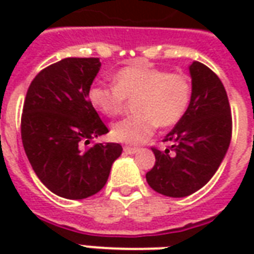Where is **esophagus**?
<instances>
[{
	"instance_id": "esophagus-1",
	"label": "esophagus",
	"mask_w": 254,
	"mask_h": 254,
	"mask_svg": "<svg viewBox=\"0 0 254 254\" xmlns=\"http://www.w3.org/2000/svg\"><path fill=\"white\" fill-rule=\"evenodd\" d=\"M137 151H138L137 147H130V145H125V147H124V152H125V154L132 155V154H136Z\"/></svg>"
}]
</instances>
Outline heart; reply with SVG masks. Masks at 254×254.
Here are the masks:
<instances>
[{
  "label": "heart",
  "instance_id": "1",
  "mask_svg": "<svg viewBox=\"0 0 254 254\" xmlns=\"http://www.w3.org/2000/svg\"><path fill=\"white\" fill-rule=\"evenodd\" d=\"M114 85L94 84L88 99L100 114L117 117L134 100L137 114L113 125L111 137L121 143L145 141L156 127H170L187 114L193 98V83L185 73H170L145 65H130L120 69Z\"/></svg>",
  "mask_w": 254,
  "mask_h": 254
}]
</instances>
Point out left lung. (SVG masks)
<instances>
[{
	"instance_id": "obj_1",
	"label": "left lung",
	"mask_w": 254,
	"mask_h": 254,
	"mask_svg": "<svg viewBox=\"0 0 254 254\" xmlns=\"http://www.w3.org/2000/svg\"><path fill=\"white\" fill-rule=\"evenodd\" d=\"M193 98L187 114L165 137V151L152 147L155 165L145 174L155 191L187 197L201 189L227 152L233 118L227 92L218 74L198 61L189 67Z\"/></svg>"
}]
</instances>
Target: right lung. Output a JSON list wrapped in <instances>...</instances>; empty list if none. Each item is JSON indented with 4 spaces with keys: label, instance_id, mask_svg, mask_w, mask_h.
<instances>
[{
    "label": "right lung",
    "instance_id": "add662e5",
    "mask_svg": "<svg viewBox=\"0 0 254 254\" xmlns=\"http://www.w3.org/2000/svg\"><path fill=\"white\" fill-rule=\"evenodd\" d=\"M99 58H65L31 81L21 114V141L32 169L57 196L80 200L105 187L121 144L89 140L109 129L88 99Z\"/></svg>",
    "mask_w": 254,
    "mask_h": 254
}]
</instances>
